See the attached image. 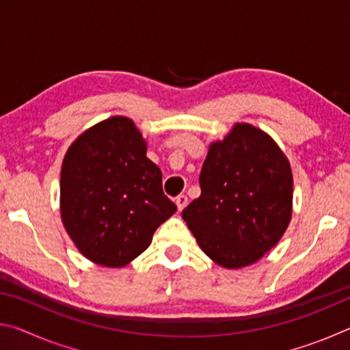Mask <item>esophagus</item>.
Returning <instances> with one entry per match:
<instances>
[{
	"instance_id": "34e87169",
	"label": "esophagus",
	"mask_w": 350,
	"mask_h": 350,
	"mask_svg": "<svg viewBox=\"0 0 350 350\" xmlns=\"http://www.w3.org/2000/svg\"><path fill=\"white\" fill-rule=\"evenodd\" d=\"M187 204H188V198L185 196V194H179V196L176 198V205H177V208H179V211L185 208Z\"/></svg>"
}]
</instances>
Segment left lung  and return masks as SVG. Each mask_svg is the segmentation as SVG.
<instances>
[{
	"label": "left lung",
	"mask_w": 350,
	"mask_h": 350,
	"mask_svg": "<svg viewBox=\"0 0 350 350\" xmlns=\"http://www.w3.org/2000/svg\"><path fill=\"white\" fill-rule=\"evenodd\" d=\"M200 196L182 211L206 256L225 269L256 262L273 248L292 217L293 177L275 140L236 123L210 145L199 176Z\"/></svg>",
	"instance_id": "8db88e82"
}]
</instances>
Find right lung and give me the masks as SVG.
<instances>
[{
	"label": "right lung",
	"mask_w": 350,
	"mask_h": 350,
	"mask_svg": "<svg viewBox=\"0 0 350 350\" xmlns=\"http://www.w3.org/2000/svg\"><path fill=\"white\" fill-rule=\"evenodd\" d=\"M63 225L83 256L123 267L145 252L161 224L176 213L162 189V171L128 117L86 129L69 146L60 179Z\"/></svg>",
	"instance_id": "1"
}]
</instances>
